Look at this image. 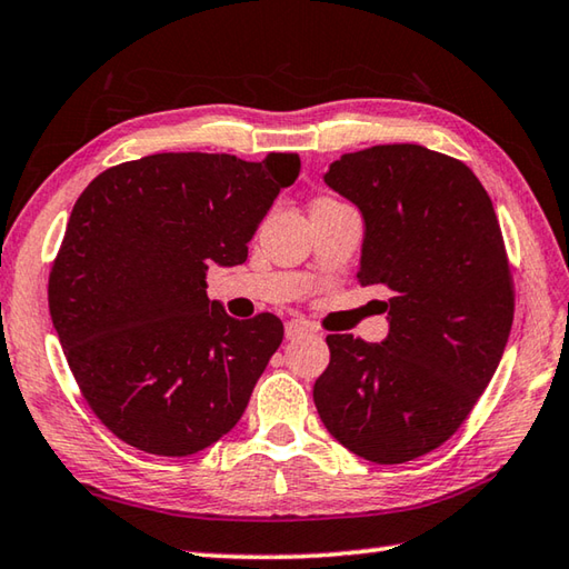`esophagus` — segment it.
Here are the masks:
<instances>
[{"instance_id": "1", "label": "esophagus", "mask_w": 569, "mask_h": 569, "mask_svg": "<svg viewBox=\"0 0 569 569\" xmlns=\"http://www.w3.org/2000/svg\"><path fill=\"white\" fill-rule=\"evenodd\" d=\"M306 332H308V326L303 320H288L286 322V338L288 340H296L300 336H306Z\"/></svg>"}]
</instances>
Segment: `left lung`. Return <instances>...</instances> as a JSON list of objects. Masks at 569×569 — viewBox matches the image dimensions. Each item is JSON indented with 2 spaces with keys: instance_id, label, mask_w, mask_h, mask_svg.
<instances>
[{
  "instance_id": "1",
  "label": "left lung",
  "mask_w": 569,
  "mask_h": 569,
  "mask_svg": "<svg viewBox=\"0 0 569 569\" xmlns=\"http://www.w3.org/2000/svg\"><path fill=\"white\" fill-rule=\"evenodd\" d=\"M322 180L360 209L358 281L387 286L382 342L328 336L313 399L326 429L372 463L441 447L491 382L513 326L503 233L463 162L421 144H375Z\"/></svg>"
}]
</instances>
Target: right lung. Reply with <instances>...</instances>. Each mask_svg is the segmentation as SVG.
Returning a JSON list of instances; mask_svg holds the SVG:
<instances>
[{
    "label": "right lung",
    "instance_id": "obj_1",
    "mask_svg": "<svg viewBox=\"0 0 569 569\" xmlns=\"http://www.w3.org/2000/svg\"><path fill=\"white\" fill-rule=\"evenodd\" d=\"M298 172L293 152H160L110 167L78 197L49 310L88 407L118 439L189 456L237 427L283 322L227 316L204 276L247 261Z\"/></svg>",
    "mask_w": 569,
    "mask_h": 569
}]
</instances>
